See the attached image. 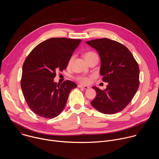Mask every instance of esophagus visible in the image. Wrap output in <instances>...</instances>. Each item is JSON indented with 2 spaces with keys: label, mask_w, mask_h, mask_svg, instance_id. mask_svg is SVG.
I'll list each match as a JSON object with an SVG mask.
<instances>
[{
  "label": "esophagus",
  "mask_w": 159,
  "mask_h": 159,
  "mask_svg": "<svg viewBox=\"0 0 159 159\" xmlns=\"http://www.w3.org/2000/svg\"><path fill=\"white\" fill-rule=\"evenodd\" d=\"M78 87H79V88H83V89H86V90L89 88V87H88V86H84V85H80V84L78 85Z\"/></svg>",
  "instance_id": "1"
}]
</instances>
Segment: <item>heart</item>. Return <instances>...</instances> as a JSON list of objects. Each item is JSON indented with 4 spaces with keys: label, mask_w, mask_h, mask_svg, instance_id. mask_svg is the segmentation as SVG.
Wrapping results in <instances>:
<instances>
[{
    "label": "heart",
    "mask_w": 159,
    "mask_h": 159,
    "mask_svg": "<svg viewBox=\"0 0 159 159\" xmlns=\"http://www.w3.org/2000/svg\"><path fill=\"white\" fill-rule=\"evenodd\" d=\"M84 58L85 59V60L88 62L90 60H91L94 58H98V54L94 52H93V51H89V52H86L84 55ZM72 60H73V58H71L69 61V65H70L72 61ZM92 79V77H86V76H83V75H80V76H78L76 79L79 82H80L81 84H88L90 83V80H91Z\"/></svg>",
    "instance_id": "obj_1"
}]
</instances>
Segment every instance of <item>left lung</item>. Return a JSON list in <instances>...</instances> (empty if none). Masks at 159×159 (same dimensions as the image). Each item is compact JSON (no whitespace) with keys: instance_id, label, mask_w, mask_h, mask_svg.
Listing matches in <instances>:
<instances>
[{"instance_id":"left-lung-1","label":"left lung","mask_w":159,"mask_h":159,"mask_svg":"<svg viewBox=\"0 0 159 159\" xmlns=\"http://www.w3.org/2000/svg\"><path fill=\"white\" fill-rule=\"evenodd\" d=\"M101 58L100 74L107 82L106 89L93 87L96 97L90 102L98 111L107 115L124 109L131 101L139 87L140 69L130 51L123 44L108 38L87 41Z\"/></svg>"}]
</instances>
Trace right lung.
Here are the masks:
<instances>
[{
  "label": "right lung",
  "mask_w": 159,
  "mask_h": 159,
  "mask_svg": "<svg viewBox=\"0 0 159 159\" xmlns=\"http://www.w3.org/2000/svg\"><path fill=\"white\" fill-rule=\"evenodd\" d=\"M81 39L52 38L38 44L26 58L20 80L22 94L36 115L52 119L58 116L71 90L77 87L72 81L54 82L56 72L62 71Z\"/></svg>",
  "instance_id": "add662e5"
}]
</instances>
